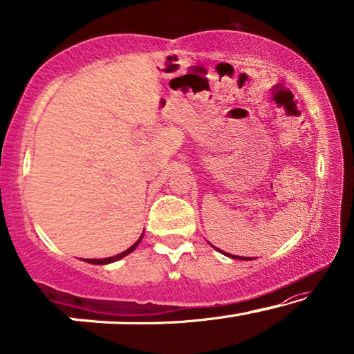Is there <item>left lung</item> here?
<instances>
[{
  "instance_id": "8db88e82",
  "label": "left lung",
  "mask_w": 354,
  "mask_h": 354,
  "mask_svg": "<svg viewBox=\"0 0 354 354\" xmlns=\"http://www.w3.org/2000/svg\"><path fill=\"white\" fill-rule=\"evenodd\" d=\"M221 251V250H219ZM221 253H224L225 256H229V258H234V259H253V258H241V256H234V254H229L225 253V251H221Z\"/></svg>"
}]
</instances>
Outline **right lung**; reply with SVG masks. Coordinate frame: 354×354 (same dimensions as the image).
<instances>
[{
  "mask_svg": "<svg viewBox=\"0 0 354 354\" xmlns=\"http://www.w3.org/2000/svg\"><path fill=\"white\" fill-rule=\"evenodd\" d=\"M140 241H142V236H140V239L135 241V243L130 246L129 250H125L124 253H120V254H118V256H113V258H106V259H86V263H90V264H108V263H114V261H118V259H120V258H124V256H127L129 253H132V251L137 248L138 246V243Z\"/></svg>",
  "mask_w": 354,
  "mask_h": 354,
  "instance_id": "1",
  "label": "right lung"
}]
</instances>
